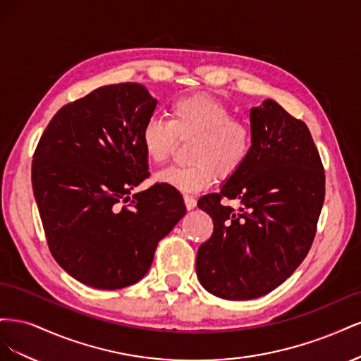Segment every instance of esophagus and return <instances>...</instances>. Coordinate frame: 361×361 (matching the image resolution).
Masks as SVG:
<instances>
[{
    "label": "esophagus",
    "mask_w": 361,
    "mask_h": 361,
    "mask_svg": "<svg viewBox=\"0 0 361 361\" xmlns=\"http://www.w3.org/2000/svg\"><path fill=\"white\" fill-rule=\"evenodd\" d=\"M183 202H185V206H187L188 209H194L195 203H197V202H195V199L192 197V195H190V194H185L183 195Z\"/></svg>",
    "instance_id": "esophagus-1"
}]
</instances>
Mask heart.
Returning <instances> with one entry per match:
<instances>
[{
	"instance_id": "b5f03b06",
	"label": "heart",
	"mask_w": 361,
	"mask_h": 361,
	"mask_svg": "<svg viewBox=\"0 0 361 361\" xmlns=\"http://www.w3.org/2000/svg\"><path fill=\"white\" fill-rule=\"evenodd\" d=\"M179 140H192V164L159 171L157 180L192 192L212 185L216 174L226 179L244 167L253 149V129L214 97L183 96L171 102L169 120L152 116L140 134L146 157L158 166L171 158Z\"/></svg>"
}]
</instances>
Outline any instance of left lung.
<instances>
[{
  "instance_id": "1",
  "label": "left lung",
  "mask_w": 361,
  "mask_h": 361,
  "mask_svg": "<svg viewBox=\"0 0 361 361\" xmlns=\"http://www.w3.org/2000/svg\"><path fill=\"white\" fill-rule=\"evenodd\" d=\"M250 118L253 149L244 167L197 203L214 221L197 251V277L207 292L235 301L259 298L292 276L313 244L325 197L307 125L271 99Z\"/></svg>"
}]
</instances>
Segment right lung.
<instances>
[{
  "mask_svg": "<svg viewBox=\"0 0 361 361\" xmlns=\"http://www.w3.org/2000/svg\"><path fill=\"white\" fill-rule=\"evenodd\" d=\"M155 106L141 84L99 87L60 108L32 155L51 255L87 286L113 290L143 279L158 243L187 212L167 183L129 197L149 174L140 134Z\"/></svg>",
  "mask_w": 361,
  "mask_h": 361,
  "instance_id": "1",
  "label": "right lung"
}]
</instances>
